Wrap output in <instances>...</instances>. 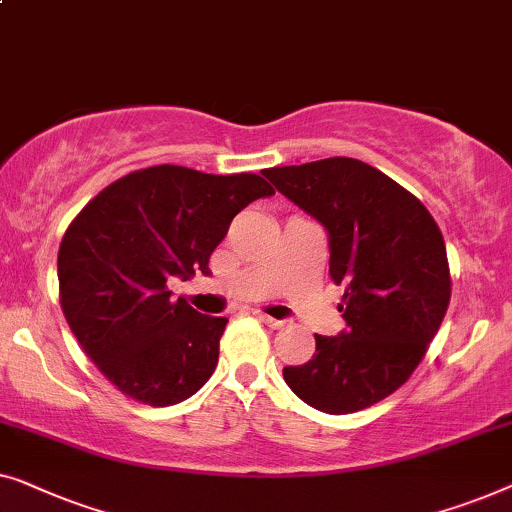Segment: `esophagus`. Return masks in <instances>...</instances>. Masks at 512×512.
I'll use <instances>...</instances> for the list:
<instances>
[{"label": "esophagus", "instance_id": "obj_1", "mask_svg": "<svg viewBox=\"0 0 512 512\" xmlns=\"http://www.w3.org/2000/svg\"><path fill=\"white\" fill-rule=\"evenodd\" d=\"M257 318L262 320L266 327H271V329H278V327H283V325H285L283 320H276V318H271V315H264V313H257Z\"/></svg>", "mask_w": 512, "mask_h": 512}]
</instances>
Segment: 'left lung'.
Listing matches in <instances>:
<instances>
[{
	"mask_svg": "<svg viewBox=\"0 0 512 512\" xmlns=\"http://www.w3.org/2000/svg\"><path fill=\"white\" fill-rule=\"evenodd\" d=\"M262 174L325 227L348 329L315 334V355L283 378L308 406L355 413L390 397L422 362L450 304L445 241L420 199L352 157Z\"/></svg>",
	"mask_w": 512,
	"mask_h": 512,
	"instance_id": "8db88e82",
	"label": "left lung"
}]
</instances>
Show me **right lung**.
I'll return each mask as SVG.
<instances>
[{
  "mask_svg": "<svg viewBox=\"0 0 512 512\" xmlns=\"http://www.w3.org/2000/svg\"><path fill=\"white\" fill-rule=\"evenodd\" d=\"M271 194L257 174L160 164L111 183L76 215L57 255L62 313L122 394L174 406L213 376L227 318L171 301L167 283L211 276L234 215Z\"/></svg>",
  "mask_w": 512,
  "mask_h": 512,
  "instance_id": "1",
  "label": "right lung"
}]
</instances>
